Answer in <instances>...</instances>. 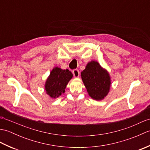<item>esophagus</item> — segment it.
<instances>
[{"label":"esophagus","instance_id":"esophagus-1","mask_svg":"<svg viewBox=\"0 0 150 150\" xmlns=\"http://www.w3.org/2000/svg\"><path fill=\"white\" fill-rule=\"evenodd\" d=\"M72 73H73V76H74L75 77H79V75H80V72H79V70L77 69H74L72 71Z\"/></svg>","mask_w":150,"mask_h":150}]
</instances>
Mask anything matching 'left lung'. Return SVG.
I'll return each instance as SVG.
<instances>
[{"label": "left lung", "instance_id": "obj_1", "mask_svg": "<svg viewBox=\"0 0 150 150\" xmlns=\"http://www.w3.org/2000/svg\"><path fill=\"white\" fill-rule=\"evenodd\" d=\"M82 81L89 95L95 100H100L106 96L110 90V78L106 70L97 62L91 61L81 72Z\"/></svg>", "mask_w": 150, "mask_h": 150}]
</instances>
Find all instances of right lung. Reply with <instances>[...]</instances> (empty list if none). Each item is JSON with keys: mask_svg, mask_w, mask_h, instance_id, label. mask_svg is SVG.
Returning a JSON list of instances; mask_svg holds the SVG:
<instances>
[{"mask_svg": "<svg viewBox=\"0 0 150 150\" xmlns=\"http://www.w3.org/2000/svg\"><path fill=\"white\" fill-rule=\"evenodd\" d=\"M72 77L71 72L68 69H62L56 67L51 71L46 81L45 90L47 94L52 98L59 97L64 93L66 85Z\"/></svg>", "mask_w": 150, "mask_h": 150, "instance_id": "right-lung-1", "label": "right lung"}]
</instances>
